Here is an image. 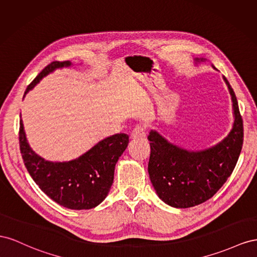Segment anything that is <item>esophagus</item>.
<instances>
[{
  "mask_svg": "<svg viewBox=\"0 0 257 257\" xmlns=\"http://www.w3.org/2000/svg\"><path fill=\"white\" fill-rule=\"evenodd\" d=\"M146 134H145V128L143 126H141V124H138V126H136L133 130V133H131V139H143L145 138Z\"/></svg>",
  "mask_w": 257,
  "mask_h": 257,
  "instance_id": "obj_1",
  "label": "esophagus"
}]
</instances>
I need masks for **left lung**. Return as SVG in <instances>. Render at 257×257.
<instances>
[{
	"mask_svg": "<svg viewBox=\"0 0 257 257\" xmlns=\"http://www.w3.org/2000/svg\"><path fill=\"white\" fill-rule=\"evenodd\" d=\"M198 63L203 58H196ZM214 68V67H213ZM215 69V68H214ZM231 96L234 121L224 140L203 151H187L151 130L149 174L158 197L174 208H190L213 197L230 177L243 144V120L236 94L224 76Z\"/></svg>",
	"mask_w": 257,
	"mask_h": 257,
	"instance_id": "1",
	"label": "left lung"
}]
</instances>
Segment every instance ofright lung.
Segmentation results:
<instances>
[{
  "mask_svg": "<svg viewBox=\"0 0 257 257\" xmlns=\"http://www.w3.org/2000/svg\"><path fill=\"white\" fill-rule=\"evenodd\" d=\"M70 65V61L48 64L27 87L25 96L44 76ZM128 143L127 135L117 134L103 139L76 159L54 163L32 151L27 141L23 120H20L19 145L28 172L50 199L72 210L92 209L105 199L113 184L115 165Z\"/></svg>",
  "mask_w": 257,
  "mask_h": 257,
  "instance_id": "1",
  "label": "right lung"
}]
</instances>
